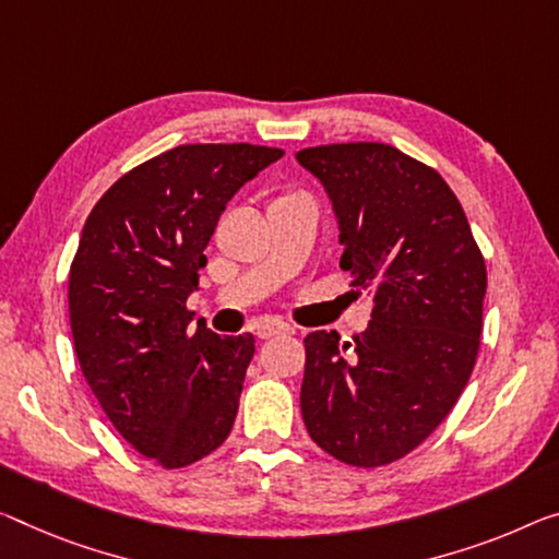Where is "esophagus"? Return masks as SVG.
<instances>
[{
  "instance_id": "obj_1",
  "label": "esophagus",
  "mask_w": 559,
  "mask_h": 559,
  "mask_svg": "<svg viewBox=\"0 0 559 559\" xmlns=\"http://www.w3.org/2000/svg\"><path fill=\"white\" fill-rule=\"evenodd\" d=\"M295 330L289 328V324H285V322H264V324H260V328H257V337L260 340H270V337H274V334H292Z\"/></svg>"
}]
</instances>
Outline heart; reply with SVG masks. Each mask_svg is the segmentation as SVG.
<instances>
[{
    "label": "heart",
    "instance_id": "b5f03b06",
    "mask_svg": "<svg viewBox=\"0 0 559 559\" xmlns=\"http://www.w3.org/2000/svg\"><path fill=\"white\" fill-rule=\"evenodd\" d=\"M285 197H292V194H282V197H277V200H285Z\"/></svg>",
    "mask_w": 559,
    "mask_h": 559
}]
</instances>
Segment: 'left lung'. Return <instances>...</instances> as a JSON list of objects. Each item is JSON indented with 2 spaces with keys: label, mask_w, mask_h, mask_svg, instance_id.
<instances>
[{
  "label": "left lung",
  "mask_w": 559,
  "mask_h": 559,
  "mask_svg": "<svg viewBox=\"0 0 559 559\" xmlns=\"http://www.w3.org/2000/svg\"><path fill=\"white\" fill-rule=\"evenodd\" d=\"M340 219V267L369 295L372 322L342 342L305 337V427L352 467H382L419 448L450 415L477 362L485 257L450 185L382 142L297 152Z\"/></svg>",
  "instance_id": "1"
}]
</instances>
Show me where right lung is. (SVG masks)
Returning <instances> with one entry per match:
<instances>
[{"label": "right lung", "mask_w": 559, "mask_h": 559, "mask_svg": "<svg viewBox=\"0 0 559 559\" xmlns=\"http://www.w3.org/2000/svg\"><path fill=\"white\" fill-rule=\"evenodd\" d=\"M282 154L182 144L119 177L84 222L70 267L76 359L117 432L165 469L207 457L235 425L254 337L190 332L187 297L227 202Z\"/></svg>", "instance_id": "add662e5"}]
</instances>
